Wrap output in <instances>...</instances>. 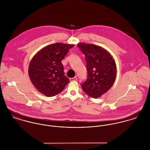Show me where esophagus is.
Here are the masks:
<instances>
[{
  "label": "esophagus",
  "mask_w": 150,
  "mask_h": 150,
  "mask_svg": "<svg viewBox=\"0 0 150 150\" xmlns=\"http://www.w3.org/2000/svg\"><path fill=\"white\" fill-rule=\"evenodd\" d=\"M69 80H70V81H76V80H77V77H73V78H70V79H69Z\"/></svg>",
  "instance_id": "obj_1"
}]
</instances>
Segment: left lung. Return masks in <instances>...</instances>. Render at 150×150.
<instances>
[{
	"label": "left lung",
	"instance_id": "1",
	"mask_svg": "<svg viewBox=\"0 0 150 150\" xmlns=\"http://www.w3.org/2000/svg\"><path fill=\"white\" fill-rule=\"evenodd\" d=\"M77 47L85 55L88 72L81 88L90 97L98 98L107 92L115 81L117 67L114 59L100 46L79 43Z\"/></svg>",
	"mask_w": 150,
	"mask_h": 150
}]
</instances>
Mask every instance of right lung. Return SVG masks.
<instances>
[{"instance_id": "right-lung-1", "label": "right lung", "mask_w": 150, "mask_h": 150, "mask_svg": "<svg viewBox=\"0 0 150 150\" xmlns=\"http://www.w3.org/2000/svg\"><path fill=\"white\" fill-rule=\"evenodd\" d=\"M73 47V44L54 43L44 47L33 57L28 74L32 84L39 92L51 97L64 89L69 80L64 76L61 61Z\"/></svg>"}]
</instances>
